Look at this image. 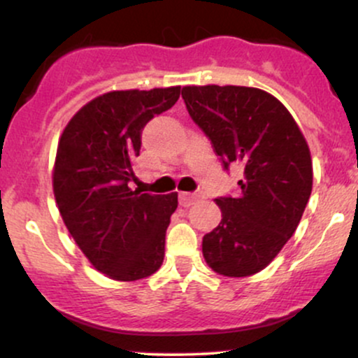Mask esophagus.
I'll return each instance as SVG.
<instances>
[{"label":"esophagus","instance_id":"obj_1","mask_svg":"<svg viewBox=\"0 0 358 358\" xmlns=\"http://www.w3.org/2000/svg\"><path fill=\"white\" fill-rule=\"evenodd\" d=\"M205 199V195L202 192H196V193H180V205L182 207H190V205L196 203L199 200Z\"/></svg>","mask_w":358,"mask_h":358}]
</instances>
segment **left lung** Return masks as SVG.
I'll use <instances>...</instances> for the list:
<instances>
[{"label": "left lung", "instance_id": "obj_1", "mask_svg": "<svg viewBox=\"0 0 358 358\" xmlns=\"http://www.w3.org/2000/svg\"><path fill=\"white\" fill-rule=\"evenodd\" d=\"M182 97L225 170L244 168L239 195L215 199L222 220L203 236V257L222 276H252L301 220L313 188L310 148L289 110L266 90L187 85Z\"/></svg>", "mask_w": 358, "mask_h": 358}]
</instances>
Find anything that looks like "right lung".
I'll return each instance as SVG.
<instances>
[{
    "label": "right lung",
    "mask_w": 358,
    "mask_h": 358,
    "mask_svg": "<svg viewBox=\"0 0 358 358\" xmlns=\"http://www.w3.org/2000/svg\"><path fill=\"white\" fill-rule=\"evenodd\" d=\"M180 85L110 90L73 114L59 139L52 183L65 227L99 273L138 281L162 268L178 193L131 190L141 131L178 101Z\"/></svg>",
    "instance_id": "1"
}]
</instances>
